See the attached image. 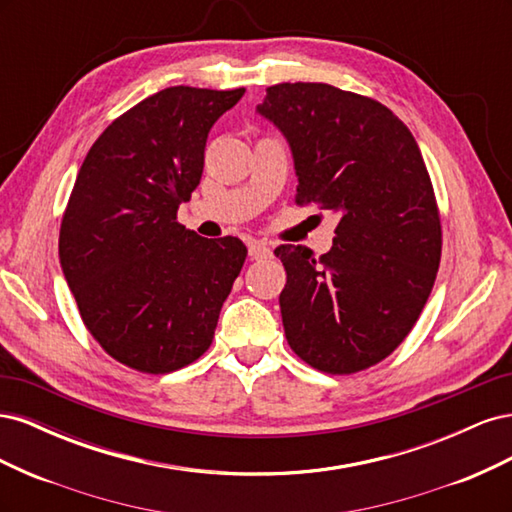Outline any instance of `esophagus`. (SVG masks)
<instances>
[{"instance_id": "esophagus-1", "label": "esophagus", "mask_w": 512, "mask_h": 512, "mask_svg": "<svg viewBox=\"0 0 512 512\" xmlns=\"http://www.w3.org/2000/svg\"><path fill=\"white\" fill-rule=\"evenodd\" d=\"M247 252H250V258H252V260H260V258L271 256L269 247H267L265 243H260V241H252L250 245H247Z\"/></svg>"}]
</instances>
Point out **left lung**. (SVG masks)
I'll use <instances>...</instances> for the list:
<instances>
[{
  "label": "left lung",
  "mask_w": 512,
  "mask_h": 512,
  "mask_svg": "<svg viewBox=\"0 0 512 512\" xmlns=\"http://www.w3.org/2000/svg\"><path fill=\"white\" fill-rule=\"evenodd\" d=\"M258 111L290 143L294 203L339 215L320 258L275 250L286 339L314 369L356 374L404 342L436 282L442 222L421 149L391 108L327 83L267 87Z\"/></svg>",
  "instance_id": "1"
}]
</instances>
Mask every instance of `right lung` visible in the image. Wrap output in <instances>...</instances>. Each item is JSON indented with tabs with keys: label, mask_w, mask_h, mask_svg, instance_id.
Masks as SVG:
<instances>
[{
	"label": "right lung",
	"mask_w": 512,
	"mask_h": 512,
	"mask_svg": "<svg viewBox=\"0 0 512 512\" xmlns=\"http://www.w3.org/2000/svg\"><path fill=\"white\" fill-rule=\"evenodd\" d=\"M245 94L168 87L91 145L59 228L61 269L85 329L115 361L168 374L203 356L245 262L237 237L177 222L203 177L211 126Z\"/></svg>",
	"instance_id": "1"
}]
</instances>
